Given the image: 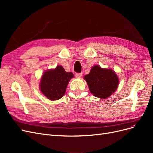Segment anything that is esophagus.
<instances>
[{
  "instance_id": "esophagus-1",
  "label": "esophagus",
  "mask_w": 153,
  "mask_h": 153,
  "mask_svg": "<svg viewBox=\"0 0 153 153\" xmlns=\"http://www.w3.org/2000/svg\"><path fill=\"white\" fill-rule=\"evenodd\" d=\"M75 76H76V77L80 78V77L82 76V73H76Z\"/></svg>"
}]
</instances>
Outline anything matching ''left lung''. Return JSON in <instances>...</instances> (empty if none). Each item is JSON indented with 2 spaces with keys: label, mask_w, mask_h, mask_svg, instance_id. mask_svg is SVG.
Returning a JSON list of instances; mask_svg holds the SVG:
<instances>
[{
  "label": "left lung",
  "mask_w": 153,
  "mask_h": 153,
  "mask_svg": "<svg viewBox=\"0 0 153 153\" xmlns=\"http://www.w3.org/2000/svg\"><path fill=\"white\" fill-rule=\"evenodd\" d=\"M84 79L91 93L101 99L109 97L119 85V78L112 69L101 68L98 65L92 67Z\"/></svg>",
  "instance_id": "8db88e82"
}]
</instances>
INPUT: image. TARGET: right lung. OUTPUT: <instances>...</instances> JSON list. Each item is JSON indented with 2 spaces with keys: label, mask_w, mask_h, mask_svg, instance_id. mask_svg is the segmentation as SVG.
I'll use <instances>...</instances> for the list:
<instances>
[{
  "label": "right lung",
  "mask_w": 153,
  "mask_h": 153,
  "mask_svg": "<svg viewBox=\"0 0 153 153\" xmlns=\"http://www.w3.org/2000/svg\"><path fill=\"white\" fill-rule=\"evenodd\" d=\"M73 76L72 73L65 71L61 66L48 70L41 78V91L50 100H59L65 94L68 83Z\"/></svg>",
  "instance_id": "1"
}]
</instances>
